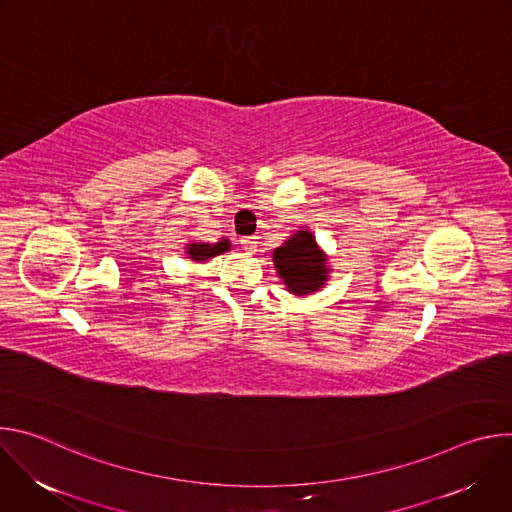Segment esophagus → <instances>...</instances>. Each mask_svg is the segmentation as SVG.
<instances>
[{
    "instance_id": "34e87169",
    "label": "esophagus",
    "mask_w": 512,
    "mask_h": 512,
    "mask_svg": "<svg viewBox=\"0 0 512 512\" xmlns=\"http://www.w3.org/2000/svg\"><path fill=\"white\" fill-rule=\"evenodd\" d=\"M241 245H243V249L249 251V253H255V251H257V239H255V237H243V239H241Z\"/></svg>"
}]
</instances>
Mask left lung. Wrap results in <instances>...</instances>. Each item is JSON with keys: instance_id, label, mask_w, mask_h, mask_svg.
Here are the masks:
<instances>
[{"instance_id": "1", "label": "left lung", "mask_w": 512, "mask_h": 512, "mask_svg": "<svg viewBox=\"0 0 512 512\" xmlns=\"http://www.w3.org/2000/svg\"><path fill=\"white\" fill-rule=\"evenodd\" d=\"M279 277L294 294H310L326 281V257L316 247V239L308 231H300L279 249L273 251Z\"/></svg>"}]
</instances>
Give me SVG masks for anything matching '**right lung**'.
<instances>
[{
  "instance_id": "right-lung-1",
  "label": "right lung",
  "mask_w": 512,
  "mask_h": 512,
  "mask_svg": "<svg viewBox=\"0 0 512 512\" xmlns=\"http://www.w3.org/2000/svg\"><path fill=\"white\" fill-rule=\"evenodd\" d=\"M229 247H231L229 241H221V243H216V245L192 243V245H188V255H190V259H194V261H204V259H208V257H214V255H218V253L229 251Z\"/></svg>"
}]
</instances>
